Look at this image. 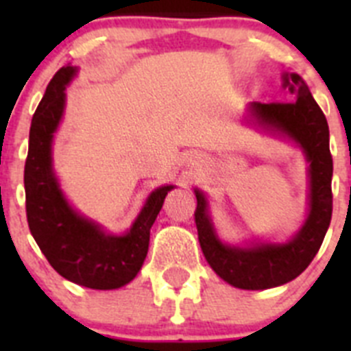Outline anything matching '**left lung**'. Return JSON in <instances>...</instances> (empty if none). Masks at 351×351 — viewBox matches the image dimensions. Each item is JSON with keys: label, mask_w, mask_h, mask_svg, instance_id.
<instances>
[{"label": "left lung", "mask_w": 351, "mask_h": 351, "mask_svg": "<svg viewBox=\"0 0 351 351\" xmlns=\"http://www.w3.org/2000/svg\"><path fill=\"white\" fill-rule=\"evenodd\" d=\"M283 86L290 101H253L250 110L262 126L299 142L308 158L309 216L299 234L287 244L226 246L214 234L206 197L195 191V223L204 256L221 280L243 290H265L295 280L318 253L332 218V154L327 119L302 77L285 73Z\"/></svg>", "instance_id": "obj_1"}]
</instances>
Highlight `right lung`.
<instances>
[{
  "instance_id": "1",
  "label": "right lung",
  "mask_w": 351,
  "mask_h": 351,
  "mask_svg": "<svg viewBox=\"0 0 351 351\" xmlns=\"http://www.w3.org/2000/svg\"><path fill=\"white\" fill-rule=\"evenodd\" d=\"M73 75V66L56 71L31 119L24 165L27 225L58 274L80 287L114 290L130 283L141 271L147 256L151 226L173 186H161L151 193L125 235L105 234L68 206L52 173L51 142L63 116L64 86Z\"/></svg>"
}]
</instances>
